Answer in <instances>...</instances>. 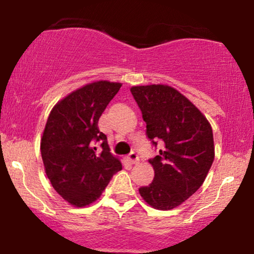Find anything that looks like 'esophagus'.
I'll return each mask as SVG.
<instances>
[{
	"instance_id": "esophagus-1",
	"label": "esophagus",
	"mask_w": 254,
	"mask_h": 254,
	"mask_svg": "<svg viewBox=\"0 0 254 254\" xmlns=\"http://www.w3.org/2000/svg\"><path fill=\"white\" fill-rule=\"evenodd\" d=\"M127 161H129L130 164H136L137 162H138V155L133 151L130 152V154L127 155Z\"/></svg>"
}]
</instances>
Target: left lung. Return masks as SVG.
<instances>
[{"instance_id":"8db88e82","label":"left lung","mask_w":254,"mask_h":254,"mask_svg":"<svg viewBox=\"0 0 254 254\" xmlns=\"http://www.w3.org/2000/svg\"><path fill=\"white\" fill-rule=\"evenodd\" d=\"M142 111L146 136L162 148L149 162L155 177L139 194L151 207L173 209L191 196L214 161V140L207 118L183 94L167 85L131 87Z\"/></svg>"}]
</instances>
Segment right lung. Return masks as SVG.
<instances>
[{
    "label": "right lung",
    "mask_w": 254,
    "mask_h": 254,
    "mask_svg": "<svg viewBox=\"0 0 254 254\" xmlns=\"http://www.w3.org/2000/svg\"><path fill=\"white\" fill-rule=\"evenodd\" d=\"M121 87L119 82L104 80L85 85L60 100L48 116L40 146L46 174L57 193L75 207L96 201L122 170L121 162L110 152L106 135L98 127L100 116Z\"/></svg>",
    "instance_id": "obj_1"
}]
</instances>
